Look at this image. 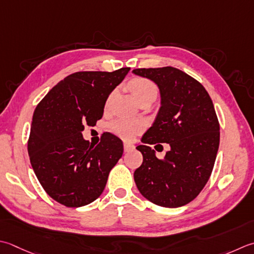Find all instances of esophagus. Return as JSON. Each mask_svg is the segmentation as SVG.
I'll list each match as a JSON object with an SVG mask.
<instances>
[{
    "label": "esophagus",
    "instance_id": "34e87169",
    "mask_svg": "<svg viewBox=\"0 0 254 254\" xmlns=\"http://www.w3.org/2000/svg\"><path fill=\"white\" fill-rule=\"evenodd\" d=\"M134 146L133 144H130V143H124V152H130L132 150H134Z\"/></svg>",
    "mask_w": 254,
    "mask_h": 254
}]
</instances>
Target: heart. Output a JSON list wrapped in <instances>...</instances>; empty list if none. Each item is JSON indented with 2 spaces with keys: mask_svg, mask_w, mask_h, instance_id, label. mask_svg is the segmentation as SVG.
Returning a JSON list of instances; mask_svg holds the SVG:
<instances>
[{
  "mask_svg": "<svg viewBox=\"0 0 254 254\" xmlns=\"http://www.w3.org/2000/svg\"><path fill=\"white\" fill-rule=\"evenodd\" d=\"M128 88L132 91L134 98L138 102L145 98H155L157 90L155 84L145 78H134L128 83ZM113 93L108 97L106 107L110 104ZM144 128V122L141 120H127V119H118L111 122L110 130L120 136L123 140H132V138L140 133Z\"/></svg>",
  "mask_w": 254,
  "mask_h": 254,
  "instance_id": "1",
  "label": "heart"
}]
</instances>
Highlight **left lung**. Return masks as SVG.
<instances>
[{
  "label": "left lung",
  "instance_id": "left-lung-1",
  "mask_svg": "<svg viewBox=\"0 0 254 254\" xmlns=\"http://www.w3.org/2000/svg\"><path fill=\"white\" fill-rule=\"evenodd\" d=\"M158 87L161 108L136 150L142 165L134 172L137 190L147 200L166 208L182 207L199 195L211 175L219 147V122L202 87L174 67L132 71ZM167 142L171 150L162 160L147 143Z\"/></svg>",
  "mask_w": 254,
  "mask_h": 254
}]
</instances>
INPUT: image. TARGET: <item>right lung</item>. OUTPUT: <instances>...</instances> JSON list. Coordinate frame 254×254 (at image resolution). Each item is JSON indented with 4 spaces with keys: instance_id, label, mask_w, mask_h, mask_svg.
<instances>
[{
    "instance_id": "add662e5",
    "label": "right lung",
    "mask_w": 254,
    "mask_h": 254,
    "mask_svg": "<svg viewBox=\"0 0 254 254\" xmlns=\"http://www.w3.org/2000/svg\"><path fill=\"white\" fill-rule=\"evenodd\" d=\"M130 68L80 71L59 81L35 109L27 150L35 175L54 200L78 208L101 195L109 173L123 154V143L111 133L92 146L84 127L103 116L107 99Z\"/></svg>"
}]
</instances>
